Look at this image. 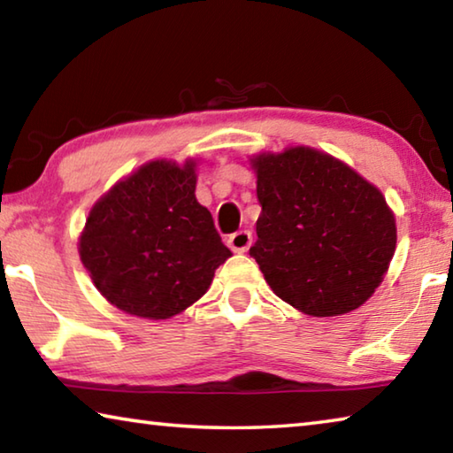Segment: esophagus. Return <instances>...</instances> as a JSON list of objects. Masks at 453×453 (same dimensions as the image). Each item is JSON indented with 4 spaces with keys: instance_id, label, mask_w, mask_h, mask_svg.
Masks as SVG:
<instances>
[{
    "instance_id": "esophagus-1",
    "label": "esophagus",
    "mask_w": 453,
    "mask_h": 453,
    "mask_svg": "<svg viewBox=\"0 0 453 453\" xmlns=\"http://www.w3.org/2000/svg\"><path fill=\"white\" fill-rule=\"evenodd\" d=\"M227 245L232 248V251H235V254H243V251H248L251 245V234L245 232V229H240V232L227 237Z\"/></svg>"
}]
</instances>
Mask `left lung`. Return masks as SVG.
I'll return each mask as SVG.
<instances>
[{
    "label": "left lung",
    "instance_id": "1",
    "mask_svg": "<svg viewBox=\"0 0 453 453\" xmlns=\"http://www.w3.org/2000/svg\"><path fill=\"white\" fill-rule=\"evenodd\" d=\"M262 205L250 256L283 302L313 318L357 310L392 262L395 216L381 191L326 151L250 157Z\"/></svg>",
    "mask_w": 453,
    "mask_h": 453
}]
</instances>
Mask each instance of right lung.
Here are the masks:
<instances>
[{
  "label": "right lung",
  "mask_w": 453,
  "mask_h": 453,
  "mask_svg": "<svg viewBox=\"0 0 453 453\" xmlns=\"http://www.w3.org/2000/svg\"><path fill=\"white\" fill-rule=\"evenodd\" d=\"M197 162L153 159L97 199L80 235L83 267L107 302L170 319L210 289L232 256L196 199Z\"/></svg>",
  "instance_id": "obj_1"
}]
</instances>
